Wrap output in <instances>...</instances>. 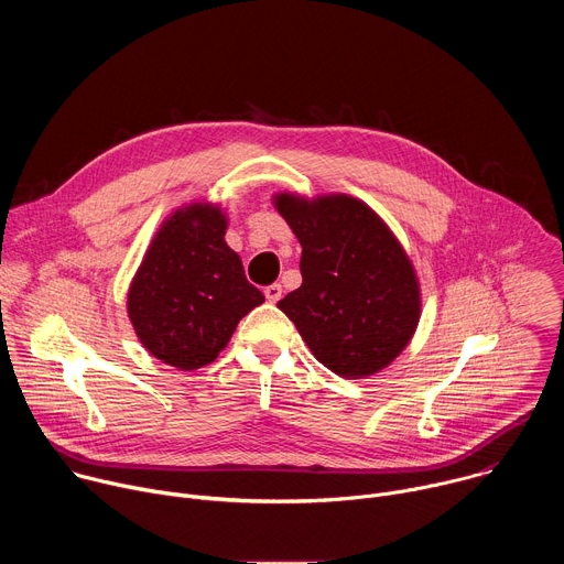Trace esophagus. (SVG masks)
Returning a JSON list of instances; mask_svg holds the SVG:
<instances>
[{
    "mask_svg": "<svg viewBox=\"0 0 564 564\" xmlns=\"http://www.w3.org/2000/svg\"><path fill=\"white\" fill-rule=\"evenodd\" d=\"M263 294H265V299H268L270 303H276V301H281V296H283V288H281L279 283H274V285H268V288L263 290Z\"/></svg>",
    "mask_w": 564,
    "mask_h": 564,
    "instance_id": "obj_1",
    "label": "esophagus"
}]
</instances>
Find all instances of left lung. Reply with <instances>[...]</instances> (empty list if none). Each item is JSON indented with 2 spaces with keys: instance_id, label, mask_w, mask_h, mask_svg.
I'll return each mask as SVG.
<instances>
[{
  "instance_id": "8db88e82",
  "label": "left lung",
  "mask_w": 564,
  "mask_h": 564,
  "mask_svg": "<svg viewBox=\"0 0 564 564\" xmlns=\"http://www.w3.org/2000/svg\"><path fill=\"white\" fill-rule=\"evenodd\" d=\"M299 243L303 283L279 307L316 361L346 379L388 368L422 316L417 270L386 220L348 194L276 192Z\"/></svg>"
}]
</instances>
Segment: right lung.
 <instances>
[{"mask_svg":"<svg viewBox=\"0 0 564 564\" xmlns=\"http://www.w3.org/2000/svg\"><path fill=\"white\" fill-rule=\"evenodd\" d=\"M227 225L220 203L174 209L129 283L127 314L142 348L185 372L212 364L238 321L265 301L227 246Z\"/></svg>","mask_w":564,"mask_h":564,"instance_id":"1","label":"right lung"}]
</instances>
